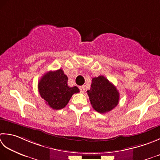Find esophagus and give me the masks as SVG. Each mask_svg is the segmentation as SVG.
<instances>
[{
    "instance_id": "esophagus-1",
    "label": "esophagus",
    "mask_w": 160,
    "mask_h": 160,
    "mask_svg": "<svg viewBox=\"0 0 160 160\" xmlns=\"http://www.w3.org/2000/svg\"><path fill=\"white\" fill-rule=\"evenodd\" d=\"M79 89H80V91L81 93H83L84 91H85V87H84V86L79 87Z\"/></svg>"
}]
</instances>
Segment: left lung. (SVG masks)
<instances>
[{
    "label": "left lung",
    "mask_w": 160,
    "mask_h": 160,
    "mask_svg": "<svg viewBox=\"0 0 160 160\" xmlns=\"http://www.w3.org/2000/svg\"><path fill=\"white\" fill-rule=\"evenodd\" d=\"M87 94L93 108L101 114L111 111L119 101L117 89L103 76L93 78Z\"/></svg>",
    "instance_id": "obj_1"
}]
</instances>
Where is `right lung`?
<instances>
[{
    "label": "right lung",
    "mask_w": 160,
    "mask_h": 160,
    "mask_svg": "<svg viewBox=\"0 0 160 160\" xmlns=\"http://www.w3.org/2000/svg\"><path fill=\"white\" fill-rule=\"evenodd\" d=\"M68 78L62 69L47 72L39 80L41 97L53 109H61L68 104L74 93L80 92L77 87L68 85Z\"/></svg>",
    "instance_id": "add662e5"
}]
</instances>
